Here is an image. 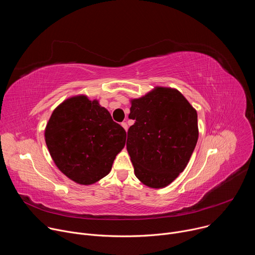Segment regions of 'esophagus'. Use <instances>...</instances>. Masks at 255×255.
<instances>
[{
  "mask_svg": "<svg viewBox=\"0 0 255 255\" xmlns=\"http://www.w3.org/2000/svg\"><path fill=\"white\" fill-rule=\"evenodd\" d=\"M121 126H122V127L125 129V131L127 132V129H128V125H127L125 122H123V123L121 124Z\"/></svg>",
  "mask_w": 255,
  "mask_h": 255,
  "instance_id": "esophagus-1",
  "label": "esophagus"
}]
</instances>
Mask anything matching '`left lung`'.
Segmentation results:
<instances>
[{
	"instance_id": "1",
	"label": "left lung",
	"mask_w": 255,
	"mask_h": 255,
	"mask_svg": "<svg viewBox=\"0 0 255 255\" xmlns=\"http://www.w3.org/2000/svg\"><path fill=\"white\" fill-rule=\"evenodd\" d=\"M127 151L136 177L145 186L162 189L187 167L199 138L198 114L179 91L154 87L131 99Z\"/></svg>"
}]
</instances>
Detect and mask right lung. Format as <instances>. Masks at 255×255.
Segmentation results:
<instances>
[{
  "label": "right lung",
  "mask_w": 255,
  "mask_h": 255,
  "mask_svg": "<svg viewBox=\"0 0 255 255\" xmlns=\"http://www.w3.org/2000/svg\"><path fill=\"white\" fill-rule=\"evenodd\" d=\"M45 142L58 169L75 183L93 185L112 169L124 148L126 132L98 100L72 96L60 103L44 131Z\"/></svg>",
  "instance_id": "obj_1"
}]
</instances>
